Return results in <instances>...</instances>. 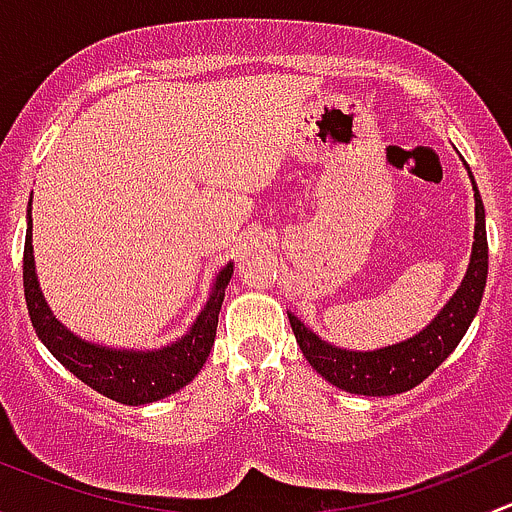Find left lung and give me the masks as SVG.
Masks as SVG:
<instances>
[{
  "label": "left lung",
  "mask_w": 512,
  "mask_h": 512,
  "mask_svg": "<svg viewBox=\"0 0 512 512\" xmlns=\"http://www.w3.org/2000/svg\"><path fill=\"white\" fill-rule=\"evenodd\" d=\"M468 173H471V168H468ZM473 198H476V232H473L471 265H468L466 277H463L456 294L416 337L384 349H374V352H349V349H339L319 339L294 314H289V324H292V332L297 337L304 359L329 384L361 396L404 394V391H411L421 384L423 379H428L448 359V354L458 347V342L476 317L480 299H483L485 277H488L485 210L476 180H473Z\"/></svg>",
  "instance_id": "8db88e82"
}]
</instances>
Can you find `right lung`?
Instances as JSON below:
<instances>
[{"label": "right lung", "mask_w": 512, "mask_h": 512, "mask_svg": "<svg viewBox=\"0 0 512 512\" xmlns=\"http://www.w3.org/2000/svg\"><path fill=\"white\" fill-rule=\"evenodd\" d=\"M232 277V262H227L215 277L213 292L208 304L198 319L193 322L190 332L173 342L170 347L156 349V352H133V349H108L101 344L84 342L74 332L64 327L51 314L34 270V247H32V200H29L27 240H24V297L32 324L49 349L76 379L86 386L118 401V404L141 406L165 399L183 389L185 384L198 376L205 359L215 344L218 332V314L223 307L225 287Z\"/></svg>", "instance_id": "right-lung-1"}]
</instances>
